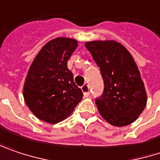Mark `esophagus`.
<instances>
[{
  "mask_svg": "<svg viewBox=\"0 0 160 160\" xmlns=\"http://www.w3.org/2000/svg\"><path fill=\"white\" fill-rule=\"evenodd\" d=\"M81 91L83 92L84 97H89L90 96V87L87 84H84L81 86Z\"/></svg>",
  "mask_w": 160,
  "mask_h": 160,
  "instance_id": "obj_1",
  "label": "esophagus"
}]
</instances>
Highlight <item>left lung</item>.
I'll return each instance as SVG.
<instances>
[{"mask_svg":"<svg viewBox=\"0 0 160 160\" xmlns=\"http://www.w3.org/2000/svg\"><path fill=\"white\" fill-rule=\"evenodd\" d=\"M85 47L104 83L102 94L95 99L101 115L115 126L135 122L146 107L147 93L133 57L115 41H92Z\"/></svg>","mask_w":160,"mask_h":160,"instance_id":"obj_1","label":"left lung"}]
</instances>
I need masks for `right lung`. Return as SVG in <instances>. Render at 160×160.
Segmentation results:
<instances>
[{
	"instance_id": "add662e5",
	"label": "right lung",
	"mask_w": 160,
	"mask_h": 160,
	"mask_svg": "<svg viewBox=\"0 0 160 160\" xmlns=\"http://www.w3.org/2000/svg\"><path fill=\"white\" fill-rule=\"evenodd\" d=\"M77 47L75 39L58 37L47 43L35 58L24 81L23 98L38 119L59 123L82 100L83 93L67 66Z\"/></svg>"
}]
</instances>
